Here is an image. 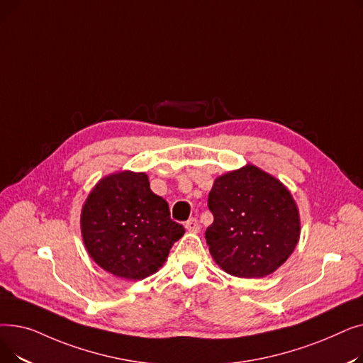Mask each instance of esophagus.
Here are the masks:
<instances>
[{
    "label": "esophagus",
    "mask_w": 363,
    "mask_h": 363,
    "mask_svg": "<svg viewBox=\"0 0 363 363\" xmlns=\"http://www.w3.org/2000/svg\"><path fill=\"white\" fill-rule=\"evenodd\" d=\"M185 228H186V231L193 233V234H197L200 231V223H199V220L196 218H191V219H188L185 222Z\"/></svg>",
    "instance_id": "obj_1"
}]
</instances>
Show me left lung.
I'll list each match as a JSON object with an SVG mask.
<instances>
[{
  "label": "left lung",
  "instance_id": "1",
  "mask_svg": "<svg viewBox=\"0 0 363 363\" xmlns=\"http://www.w3.org/2000/svg\"><path fill=\"white\" fill-rule=\"evenodd\" d=\"M213 223L206 242L222 271L263 278L285 263L300 238L296 200L279 179L245 166L218 177L208 193Z\"/></svg>",
  "mask_w": 363,
  "mask_h": 363
}]
</instances>
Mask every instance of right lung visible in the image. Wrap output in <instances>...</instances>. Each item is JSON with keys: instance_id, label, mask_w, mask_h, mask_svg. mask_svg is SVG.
Listing matches in <instances>:
<instances>
[{"instance_id": "obj_1", "label": "right lung", "mask_w": 363, "mask_h": 363, "mask_svg": "<svg viewBox=\"0 0 363 363\" xmlns=\"http://www.w3.org/2000/svg\"><path fill=\"white\" fill-rule=\"evenodd\" d=\"M185 230L170 219L166 200L145 172L121 170L101 178L81 212L85 249L101 269L138 281L156 274Z\"/></svg>"}]
</instances>
